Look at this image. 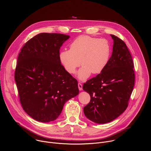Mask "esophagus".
<instances>
[{"label":"esophagus","instance_id":"1","mask_svg":"<svg viewBox=\"0 0 151 151\" xmlns=\"http://www.w3.org/2000/svg\"><path fill=\"white\" fill-rule=\"evenodd\" d=\"M78 88L80 91L82 90V85L81 83H78Z\"/></svg>","mask_w":151,"mask_h":151}]
</instances>
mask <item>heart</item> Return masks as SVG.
<instances>
[{"mask_svg":"<svg viewBox=\"0 0 151 151\" xmlns=\"http://www.w3.org/2000/svg\"><path fill=\"white\" fill-rule=\"evenodd\" d=\"M69 47L70 50L60 52V62L69 74H74L81 64L82 67L78 72V77L81 81L87 79L91 73H100L111 58V45L105 39L81 35L71 42Z\"/></svg>","mask_w":151,"mask_h":151,"instance_id":"obj_1","label":"heart"}]
</instances>
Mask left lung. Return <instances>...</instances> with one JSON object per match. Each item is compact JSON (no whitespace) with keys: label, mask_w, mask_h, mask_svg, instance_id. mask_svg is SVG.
<instances>
[{"label":"left lung","mask_w":151,"mask_h":151,"mask_svg":"<svg viewBox=\"0 0 151 151\" xmlns=\"http://www.w3.org/2000/svg\"><path fill=\"white\" fill-rule=\"evenodd\" d=\"M113 51L105 69L83 85V90L91 97L83 107L88 119L97 124L109 122L127 109L132 93L135 75L134 63L125 42L111 35Z\"/></svg>","instance_id":"obj_1"}]
</instances>
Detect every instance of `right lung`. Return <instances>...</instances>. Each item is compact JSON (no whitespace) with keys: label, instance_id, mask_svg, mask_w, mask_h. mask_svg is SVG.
<instances>
[{"label":"right lung","instance_id":"add662e5","mask_svg":"<svg viewBox=\"0 0 151 151\" xmlns=\"http://www.w3.org/2000/svg\"><path fill=\"white\" fill-rule=\"evenodd\" d=\"M69 37L60 33H39L19 53L15 80L20 103L37 121L55 120L65 103L79 94L77 80L59 60L60 48Z\"/></svg>","mask_w":151,"mask_h":151}]
</instances>
